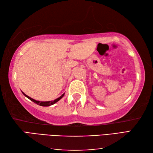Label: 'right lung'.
Here are the masks:
<instances>
[{"label": "right lung", "mask_w": 153, "mask_h": 153, "mask_svg": "<svg viewBox=\"0 0 153 153\" xmlns=\"http://www.w3.org/2000/svg\"><path fill=\"white\" fill-rule=\"evenodd\" d=\"M23 93V94L26 96V97H27V98L28 99H30L31 101H32V102H33L34 103H36V104H38V105H41V106H49V105H53V104H54L55 103H56L57 102H58L59 100H60L64 96V95H65V93L63 94H62L60 97L59 98H57V99H55V100H54L53 101H48V102H40V101H37V100H33V98H30V96H27L26 94H25L24 92H22Z\"/></svg>", "instance_id": "1"}]
</instances>
